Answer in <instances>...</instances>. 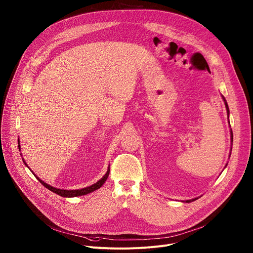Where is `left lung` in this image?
<instances>
[{"mask_svg": "<svg viewBox=\"0 0 253 253\" xmlns=\"http://www.w3.org/2000/svg\"><path fill=\"white\" fill-rule=\"evenodd\" d=\"M221 97H222V99H223V101H224V104H225V108H226V111H227V116H228V119H229V108H228V105H227V102H226V100H225V98L221 95ZM229 122V121H228ZM230 140H231V149H230V151L232 150V142H233V134H232V130L230 129ZM230 155H231V152H230V154H229V157H230ZM227 166V164L225 165V167ZM224 167V168H225ZM199 197H201V196H199ZM199 197H196V198H193V199H190V200H186L185 202H187V203H189V202H192V201H194V200H196V199H198Z\"/></svg>", "mask_w": 253, "mask_h": 253, "instance_id": "8db88e82", "label": "left lung"}]
</instances>
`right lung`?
Instances as JSON below:
<instances>
[{
  "mask_svg": "<svg viewBox=\"0 0 253 253\" xmlns=\"http://www.w3.org/2000/svg\"><path fill=\"white\" fill-rule=\"evenodd\" d=\"M18 144H19V150L21 151V145H20V140L18 139ZM23 159V162L25 163V165L28 167V165H27V163L25 162V160H24V158H22ZM29 168V167H28ZM30 169V168H29ZM31 170V169H30ZM109 172H110V165L108 166V169H107V172H106V174L99 180V181H97L96 183H94V184H92L91 186H88V187H85V188H82V189H75V190H67V189H60V188H56V187H53V186H51V185H49V184H47L46 182H44L43 180H41L38 176H36V174H34V172L32 171V173L35 175V177L37 178L39 181H40V183L41 184H43L46 188H48L49 190H51L52 192H54V193H56V194H58V195H60V196H62V197H77V196H82V195H86V194H88V193H91V192H93V191H95V190H97V189H99L104 183H105V181L107 180V178H108V176H109Z\"/></svg>",
  "mask_w": 253,
  "mask_h": 253,
  "instance_id": "obj_1",
  "label": "right lung"
}]
</instances>
